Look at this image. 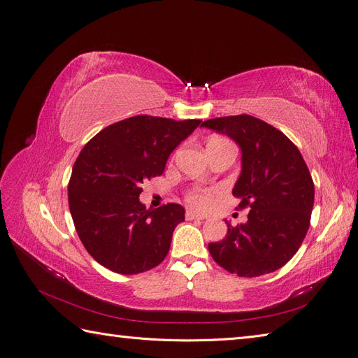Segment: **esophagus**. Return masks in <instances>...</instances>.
I'll list each match as a JSON object with an SVG mask.
<instances>
[{
  "label": "esophagus",
  "mask_w": 358,
  "mask_h": 358,
  "mask_svg": "<svg viewBox=\"0 0 358 358\" xmlns=\"http://www.w3.org/2000/svg\"><path fill=\"white\" fill-rule=\"evenodd\" d=\"M185 216H187L188 221H192V220H200V221H203V220H204L203 215H200V213H197V212H194V210H187Z\"/></svg>",
  "instance_id": "obj_1"
}]
</instances>
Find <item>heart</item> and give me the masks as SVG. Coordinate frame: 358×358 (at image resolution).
<instances>
[{
    "instance_id": "b5f03b06",
    "label": "heart",
    "mask_w": 358,
    "mask_h": 358,
    "mask_svg": "<svg viewBox=\"0 0 358 358\" xmlns=\"http://www.w3.org/2000/svg\"><path fill=\"white\" fill-rule=\"evenodd\" d=\"M213 140H220V138H213ZM188 200L194 206V208H197V209H206L210 204V196H209V192H206V191H192L189 194Z\"/></svg>"
}]
</instances>
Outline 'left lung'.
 Returning <instances> with one entry per match:
<instances>
[{
    "mask_svg": "<svg viewBox=\"0 0 358 358\" xmlns=\"http://www.w3.org/2000/svg\"><path fill=\"white\" fill-rule=\"evenodd\" d=\"M242 152L233 196L249 208L248 221L209 243L212 258L237 276H262L287 264L305 239L313 208V182L300 150L275 127L249 115L204 121Z\"/></svg>",
    "mask_w": 358,
    "mask_h": 358,
    "instance_id": "1",
    "label": "left lung"
}]
</instances>
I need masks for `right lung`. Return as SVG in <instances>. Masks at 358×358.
I'll return each instance as SVG.
<instances>
[{"instance_id":"1","label":"right lung","mask_w":358,"mask_h":358,"mask_svg":"<svg viewBox=\"0 0 358 358\" xmlns=\"http://www.w3.org/2000/svg\"><path fill=\"white\" fill-rule=\"evenodd\" d=\"M200 122L133 116L106 127L80 150L69 206L76 231L95 262L115 273L136 275L166 258L185 209L176 203L146 209L138 200L140 185L162 175L170 154Z\"/></svg>"}]
</instances>
